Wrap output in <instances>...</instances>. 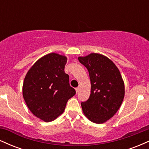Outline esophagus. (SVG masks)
Here are the masks:
<instances>
[{
  "label": "esophagus",
  "instance_id": "obj_1",
  "mask_svg": "<svg viewBox=\"0 0 149 149\" xmlns=\"http://www.w3.org/2000/svg\"><path fill=\"white\" fill-rule=\"evenodd\" d=\"M78 91H79V88H76V94H78Z\"/></svg>",
  "mask_w": 149,
  "mask_h": 149
}]
</instances>
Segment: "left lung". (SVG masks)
Wrapping results in <instances>:
<instances>
[{"label": "left lung", "instance_id": "obj_1", "mask_svg": "<svg viewBox=\"0 0 149 149\" xmlns=\"http://www.w3.org/2000/svg\"><path fill=\"white\" fill-rule=\"evenodd\" d=\"M78 60L88 70L91 91L88 101L82 102L84 115L92 122L102 124L113 116L125 96L124 81L119 69L107 57L91 53Z\"/></svg>", "mask_w": 149, "mask_h": 149}]
</instances>
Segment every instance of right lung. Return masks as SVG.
<instances>
[{
	"label": "right lung",
	"instance_id": "right-lung-1",
	"mask_svg": "<svg viewBox=\"0 0 149 149\" xmlns=\"http://www.w3.org/2000/svg\"><path fill=\"white\" fill-rule=\"evenodd\" d=\"M66 56L49 53L37 60L26 75L23 97L29 109L44 122H51L64 112L66 103L76 95L64 72Z\"/></svg>",
	"mask_w": 149,
	"mask_h": 149
}]
</instances>
